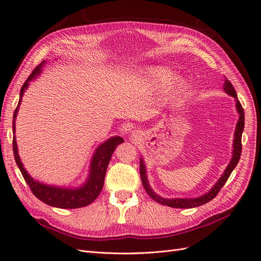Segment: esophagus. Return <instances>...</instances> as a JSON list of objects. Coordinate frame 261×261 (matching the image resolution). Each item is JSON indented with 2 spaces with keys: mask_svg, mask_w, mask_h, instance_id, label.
Masks as SVG:
<instances>
[{
  "mask_svg": "<svg viewBox=\"0 0 261 261\" xmlns=\"http://www.w3.org/2000/svg\"><path fill=\"white\" fill-rule=\"evenodd\" d=\"M134 134V136H137V134H136V135H135V133H133Z\"/></svg>",
  "mask_w": 261,
  "mask_h": 261,
  "instance_id": "34e87169",
  "label": "esophagus"
}]
</instances>
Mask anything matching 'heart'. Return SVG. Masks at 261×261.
Segmentation results:
<instances>
[{
	"instance_id": "heart-1",
	"label": "heart",
	"mask_w": 261,
	"mask_h": 261,
	"mask_svg": "<svg viewBox=\"0 0 261 261\" xmlns=\"http://www.w3.org/2000/svg\"><path fill=\"white\" fill-rule=\"evenodd\" d=\"M141 81H143L150 89L162 90L165 89L171 83L173 90L183 89L186 82L181 76H175L174 72L167 66L153 65L146 67L140 74Z\"/></svg>"
}]
</instances>
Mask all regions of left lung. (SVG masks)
<instances>
[{"label":"left lung","instance_id":"left-lung-1","mask_svg":"<svg viewBox=\"0 0 261 261\" xmlns=\"http://www.w3.org/2000/svg\"><path fill=\"white\" fill-rule=\"evenodd\" d=\"M223 90L225 93H227L228 96H231L235 99V108L236 111L239 113V121L236 123L235 126V132H234V139H233V151H232V158L230 163L227 164V167L225 168L224 172L222 173V175L218 179L217 183L211 187V189L203 194L199 197H195V198H163L160 195H158L154 193L153 189L150 187L148 176H147V168L143 158L140 159V177H141V183L144 185L145 191L147 194L151 197V198L159 202L161 204H164V206H169L172 208H180V209H188V208H195V207H199L201 204H204L212 200L217 194L220 192V189L223 187L225 184V181L227 178L230 177L232 171L235 169L236 165H238L240 158H241V152H242V134L244 130V125H245V114H244V110L240 103V101L238 99V96H236V92L233 85L225 80L223 84Z\"/></svg>","mask_w":261,"mask_h":261}]
</instances>
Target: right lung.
Listing matches in <instances>:
<instances>
[{
    "label": "right lung",
    "instance_id": "1",
    "mask_svg": "<svg viewBox=\"0 0 261 261\" xmlns=\"http://www.w3.org/2000/svg\"><path fill=\"white\" fill-rule=\"evenodd\" d=\"M45 63L46 61H42L40 64L34 69V72L30 74V76L27 78V81L23 83L20 89L18 106L16 110H15L13 116V151L15 161H16L21 174L23 178H25L28 186L30 187L31 192H33V194L38 199H40L44 203L49 204V206L61 209H75L86 207L96 200V198L99 196L102 187H103L106 172L108 169L109 162L111 160V156L114 152L115 148L120 144L124 143V139L120 136H113L110 137L105 141V143L100 144L97 147V149L94 150L90 161L88 177L86 178L84 184H82L80 187H61L55 185H49L41 183V181L31 177L27 170L23 168V164L18 154L16 136H15V133H16V117L18 114L22 96L28 89L29 83L41 74Z\"/></svg>",
    "mask_w": 261,
    "mask_h": 261
}]
</instances>
